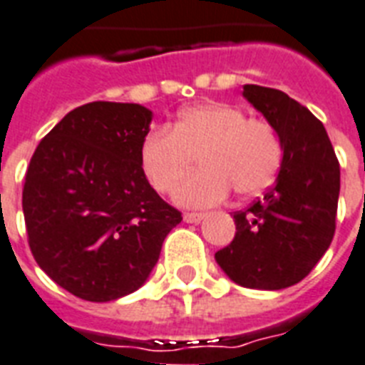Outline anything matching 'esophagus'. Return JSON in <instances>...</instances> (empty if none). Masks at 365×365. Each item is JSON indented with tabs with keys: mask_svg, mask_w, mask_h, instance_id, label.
I'll list each match as a JSON object with an SVG mask.
<instances>
[{
	"mask_svg": "<svg viewBox=\"0 0 365 365\" xmlns=\"http://www.w3.org/2000/svg\"><path fill=\"white\" fill-rule=\"evenodd\" d=\"M205 212H185V222L188 224H197L203 220Z\"/></svg>",
	"mask_w": 365,
	"mask_h": 365,
	"instance_id": "34e87169",
	"label": "esophagus"
}]
</instances>
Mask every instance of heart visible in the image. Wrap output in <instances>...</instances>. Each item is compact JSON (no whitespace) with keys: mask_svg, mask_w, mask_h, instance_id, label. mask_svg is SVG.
I'll return each instance as SVG.
<instances>
[{"mask_svg":"<svg viewBox=\"0 0 365 365\" xmlns=\"http://www.w3.org/2000/svg\"><path fill=\"white\" fill-rule=\"evenodd\" d=\"M282 139L264 118L241 107L207 101L180 110L168 128H153L139 145V165L160 194L173 192L197 158L202 169L175 192L179 203L207 207L230 190L252 197L275 180L282 164Z\"/></svg>","mask_w":365,"mask_h":365,"instance_id":"1","label":"heart"}]
</instances>
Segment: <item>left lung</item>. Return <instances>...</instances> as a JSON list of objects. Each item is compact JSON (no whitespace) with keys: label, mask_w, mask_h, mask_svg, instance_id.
<instances>
[{"label":"left lung","mask_w":365,"mask_h":365,"mask_svg":"<svg viewBox=\"0 0 365 365\" xmlns=\"http://www.w3.org/2000/svg\"><path fill=\"white\" fill-rule=\"evenodd\" d=\"M243 96L282 139L279 177L264 197L233 212L235 237L215 255L245 288L281 290L311 273L335 233L339 162L317 116L284 92L245 84Z\"/></svg>","instance_id":"obj_1"}]
</instances>
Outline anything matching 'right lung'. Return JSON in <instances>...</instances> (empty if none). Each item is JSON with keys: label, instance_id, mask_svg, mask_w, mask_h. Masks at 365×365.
<instances>
[{"label": "right lung", "instance_id": "1", "mask_svg": "<svg viewBox=\"0 0 365 365\" xmlns=\"http://www.w3.org/2000/svg\"><path fill=\"white\" fill-rule=\"evenodd\" d=\"M150 120L137 103L81 105L41 139L26 171L31 255L58 287L86 302L135 292L182 220L139 165Z\"/></svg>", "mask_w": 365, "mask_h": 365}]
</instances>
